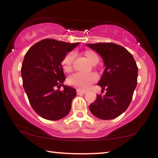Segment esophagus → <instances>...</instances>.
I'll return each mask as SVG.
<instances>
[{
	"label": "esophagus",
	"mask_w": 158,
	"mask_h": 158,
	"mask_svg": "<svg viewBox=\"0 0 158 158\" xmlns=\"http://www.w3.org/2000/svg\"><path fill=\"white\" fill-rule=\"evenodd\" d=\"M85 91H83V90H81L79 89L77 90V95H81V94H85Z\"/></svg>",
	"instance_id": "obj_1"
}]
</instances>
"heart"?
<instances>
[{
	"label": "heart",
	"mask_w": 158,
	"mask_h": 158,
	"mask_svg": "<svg viewBox=\"0 0 158 158\" xmlns=\"http://www.w3.org/2000/svg\"><path fill=\"white\" fill-rule=\"evenodd\" d=\"M83 55L90 64H96L99 61V57L96 52L93 50H85ZM74 60V55L73 52H69L64 55L61 62V64L64 71L70 72L72 69V64ZM96 75L94 73L90 74H81L74 73L68 77V83L69 85L78 88L79 90H85L90 87L93 83L96 81Z\"/></svg>",
	"instance_id": "obj_1"
}]
</instances>
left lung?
Masks as SVG:
<instances>
[{"mask_svg": "<svg viewBox=\"0 0 158 158\" xmlns=\"http://www.w3.org/2000/svg\"><path fill=\"white\" fill-rule=\"evenodd\" d=\"M102 57L106 67L98 85L106 89L89 106L93 115L103 120L113 119L126 111L137 84L138 68L133 56L114 43L86 44Z\"/></svg>", "mask_w": 158, "mask_h": 158, "instance_id": "1", "label": "left lung"}]
</instances>
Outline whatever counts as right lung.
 <instances>
[{
  "label": "right lung",
  "mask_w": 158,
  "mask_h": 158,
  "mask_svg": "<svg viewBox=\"0 0 158 158\" xmlns=\"http://www.w3.org/2000/svg\"><path fill=\"white\" fill-rule=\"evenodd\" d=\"M78 44L46 39L26 53L21 66L23 88L31 107L45 119H61L70 111L76 90L63 84L65 77L61 62ZM61 85L64 87L62 92L54 90Z\"/></svg>",
  "instance_id": "add662e5"
}]
</instances>
